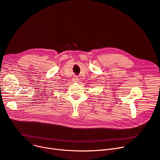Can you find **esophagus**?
I'll use <instances>...</instances> for the list:
<instances>
[{"mask_svg": "<svg viewBox=\"0 0 160 160\" xmlns=\"http://www.w3.org/2000/svg\"><path fill=\"white\" fill-rule=\"evenodd\" d=\"M72 80L74 82H77L78 81V78L77 76H74V77L72 78Z\"/></svg>", "mask_w": 160, "mask_h": 160, "instance_id": "esophagus-1", "label": "esophagus"}]
</instances>
